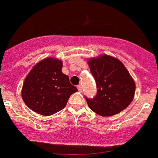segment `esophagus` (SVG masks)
Returning <instances> with one entry per match:
<instances>
[{
  "label": "esophagus",
  "mask_w": 158,
  "mask_h": 158,
  "mask_svg": "<svg viewBox=\"0 0 158 158\" xmlns=\"http://www.w3.org/2000/svg\"><path fill=\"white\" fill-rule=\"evenodd\" d=\"M77 88H78V90H79V92H82V91H83V88H82L81 85H78L77 86Z\"/></svg>",
  "instance_id": "obj_1"
}]
</instances>
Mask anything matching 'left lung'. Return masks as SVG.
I'll return each mask as SVG.
<instances>
[{"label":"left lung","mask_w":158,"mask_h":158,"mask_svg":"<svg viewBox=\"0 0 158 158\" xmlns=\"http://www.w3.org/2000/svg\"><path fill=\"white\" fill-rule=\"evenodd\" d=\"M97 83L93 98L85 97L88 107L101 116H112L125 110L132 101L135 84L127 68L118 59L101 55L88 61Z\"/></svg>","instance_id":"left-lung-1"}]
</instances>
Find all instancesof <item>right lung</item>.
Returning <instances> with one entry per match:
<instances>
[{"mask_svg": "<svg viewBox=\"0 0 158 158\" xmlns=\"http://www.w3.org/2000/svg\"><path fill=\"white\" fill-rule=\"evenodd\" d=\"M62 61L47 57L32 68L24 80L22 98L34 112L44 116L65 108L73 93L78 91L61 72Z\"/></svg>", "mask_w": 158, "mask_h": 158, "instance_id": "right-lung-1", "label": "right lung"}]
</instances>
